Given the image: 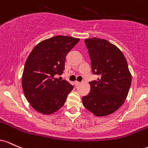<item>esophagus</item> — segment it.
<instances>
[{"label":"esophagus","mask_w":148,"mask_h":148,"mask_svg":"<svg viewBox=\"0 0 148 148\" xmlns=\"http://www.w3.org/2000/svg\"><path fill=\"white\" fill-rule=\"evenodd\" d=\"M75 84L76 86H78V85H79V84H81V83L79 82H77V81H75Z\"/></svg>","instance_id":"1"}]
</instances>
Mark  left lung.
I'll return each mask as SVG.
<instances>
[{
    "mask_svg": "<svg viewBox=\"0 0 148 148\" xmlns=\"http://www.w3.org/2000/svg\"><path fill=\"white\" fill-rule=\"evenodd\" d=\"M92 61V72L97 81L89 82L90 92L83 96L84 107L97 117L111 114L118 110L127 99L132 74L123 53L105 39L84 40Z\"/></svg>",
    "mask_w": 148,
    "mask_h": 148,
    "instance_id": "obj_1",
    "label": "left lung"
}]
</instances>
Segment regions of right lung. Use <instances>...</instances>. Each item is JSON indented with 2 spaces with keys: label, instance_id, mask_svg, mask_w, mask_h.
Wrapping results in <instances>:
<instances>
[{
  "label": "right lung",
  "instance_id": "add662e5",
  "mask_svg": "<svg viewBox=\"0 0 148 148\" xmlns=\"http://www.w3.org/2000/svg\"><path fill=\"white\" fill-rule=\"evenodd\" d=\"M79 38L57 36L39 42L25 63L21 84L26 99L38 112L54 113L65 103L73 89L68 81L60 80L66 56L79 42Z\"/></svg>",
  "mask_w": 148,
  "mask_h": 148
}]
</instances>
